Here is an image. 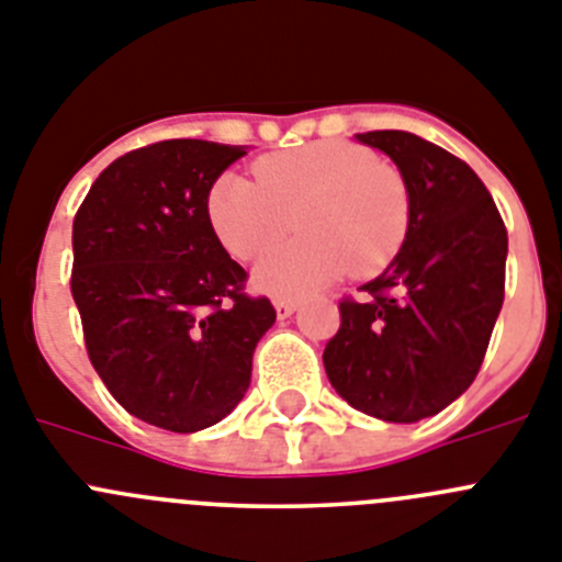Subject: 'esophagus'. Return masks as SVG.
<instances>
[{"instance_id":"34e87169","label":"esophagus","mask_w":562,"mask_h":562,"mask_svg":"<svg viewBox=\"0 0 562 562\" xmlns=\"http://www.w3.org/2000/svg\"><path fill=\"white\" fill-rule=\"evenodd\" d=\"M274 307H277V316L288 318L293 311H296V307H300V302H296V300H274Z\"/></svg>"}]
</instances>
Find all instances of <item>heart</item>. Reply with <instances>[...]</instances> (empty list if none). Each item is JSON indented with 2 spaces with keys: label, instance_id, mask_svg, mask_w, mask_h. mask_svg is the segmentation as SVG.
<instances>
[{
  "label": "heart",
  "instance_id": "1",
  "mask_svg": "<svg viewBox=\"0 0 562 562\" xmlns=\"http://www.w3.org/2000/svg\"><path fill=\"white\" fill-rule=\"evenodd\" d=\"M257 181L224 173L206 193V221L226 251L255 260L293 226L302 237L260 260L262 291L296 296L336 280L375 277L408 235L412 201L401 170L361 145L311 143L262 156Z\"/></svg>",
  "mask_w": 562,
  "mask_h": 562
}]
</instances>
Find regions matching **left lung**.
Wrapping results in <instances>:
<instances>
[{
  "label": "left lung",
  "instance_id": "8db88e82",
  "mask_svg": "<svg viewBox=\"0 0 562 562\" xmlns=\"http://www.w3.org/2000/svg\"><path fill=\"white\" fill-rule=\"evenodd\" d=\"M406 179L403 249L363 296L338 302L325 347L333 389L386 423L434 417L476 381L504 305L507 226L468 161L408 131H367Z\"/></svg>",
  "mask_w": 562,
  "mask_h": 562
}]
</instances>
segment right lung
<instances>
[{"label":"right lung","mask_w":562,"mask_h":562,"mask_svg":"<svg viewBox=\"0 0 562 562\" xmlns=\"http://www.w3.org/2000/svg\"><path fill=\"white\" fill-rule=\"evenodd\" d=\"M246 150L161 139L98 176L72 224V300L89 361L128 414L193 434L244 401L277 311L206 221V193Z\"/></svg>","instance_id":"1"}]
</instances>
